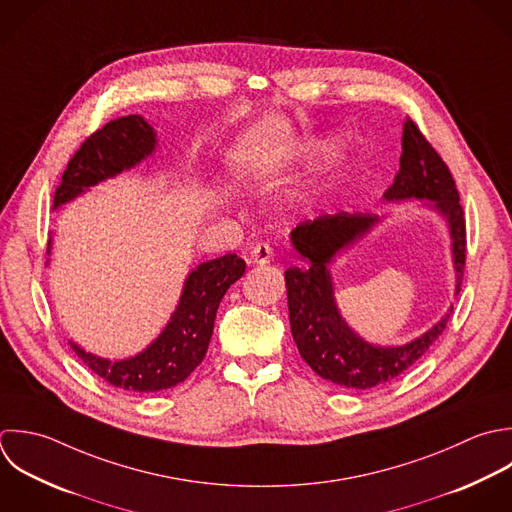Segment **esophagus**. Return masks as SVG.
I'll list each match as a JSON object with an SVG mask.
<instances>
[{
    "mask_svg": "<svg viewBox=\"0 0 512 512\" xmlns=\"http://www.w3.org/2000/svg\"><path fill=\"white\" fill-rule=\"evenodd\" d=\"M251 263L255 265H267L271 259H273V249L269 243H257L253 249H251V255H249Z\"/></svg>",
    "mask_w": 512,
    "mask_h": 512,
    "instance_id": "1",
    "label": "esophagus"
}]
</instances>
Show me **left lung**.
<instances>
[{"mask_svg": "<svg viewBox=\"0 0 512 512\" xmlns=\"http://www.w3.org/2000/svg\"><path fill=\"white\" fill-rule=\"evenodd\" d=\"M401 141V169L395 183L385 191L383 201L417 199L423 201V207L437 211L445 219L451 237L455 295H459L467 231L455 179L411 119L403 125ZM381 221L383 217L377 213L341 211L299 223L291 231V245L301 261L285 271L295 345L319 377L351 391L375 389L403 375L439 339L453 313L451 305L429 331L405 345H375L349 327L335 299L331 265L365 239Z\"/></svg>", "mask_w": 512, "mask_h": 512, "instance_id": "8db88e82", "label": "left lung"}]
</instances>
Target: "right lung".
Returning a JSON list of instances; mask_svg holds the SVG:
<instances>
[{"mask_svg": "<svg viewBox=\"0 0 512 512\" xmlns=\"http://www.w3.org/2000/svg\"><path fill=\"white\" fill-rule=\"evenodd\" d=\"M157 149V131L141 115H125L95 131L73 155L53 197V209L93 185L133 169ZM51 253V239L47 255ZM245 273L235 253L199 263L183 281L181 297L163 331L137 355L111 361L69 341L75 355L103 381L129 393H155L183 383L203 361L219 303Z\"/></svg>", "mask_w": 512, "mask_h": 512, "instance_id": "1", "label": "right lung"}]
</instances>
